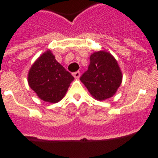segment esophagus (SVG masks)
I'll return each instance as SVG.
<instances>
[{
	"label": "esophagus",
	"instance_id": "esophagus-1",
	"mask_svg": "<svg viewBox=\"0 0 158 158\" xmlns=\"http://www.w3.org/2000/svg\"><path fill=\"white\" fill-rule=\"evenodd\" d=\"M73 76L76 79H78V78L80 77V76H81V73L79 72V71H77V72H75L73 73Z\"/></svg>",
	"mask_w": 158,
	"mask_h": 158
}]
</instances>
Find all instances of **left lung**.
<instances>
[{
  "label": "left lung",
  "mask_w": 158,
  "mask_h": 158,
  "mask_svg": "<svg viewBox=\"0 0 158 158\" xmlns=\"http://www.w3.org/2000/svg\"><path fill=\"white\" fill-rule=\"evenodd\" d=\"M80 80L93 98L104 100L115 94L122 83L123 73L113 55L100 51L91 54L88 70Z\"/></svg>",
  "instance_id": "8db88e82"
}]
</instances>
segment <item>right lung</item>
<instances>
[{
  "label": "right lung",
  "instance_id": "right-lung-1",
  "mask_svg": "<svg viewBox=\"0 0 158 158\" xmlns=\"http://www.w3.org/2000/svg\"><path fill=\"white\" fill-rule=\"evenodd\" d=\"M74 77L55 59L50 50L36 59L29 69L27 82L39 98L58 103L65 96Z\"/></svg>",
  "mask_w": 158,
  "mask_h": 158
}]
</instances>
